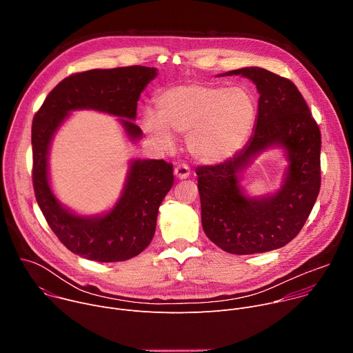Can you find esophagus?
Returning <instances> with one entry per match:
<instances>
[{
    "instance_id": "1",
    "label": "esophagus",
    "mask_w": 353,
    "mask_h": 353,
    "mask_svg": "<svg viewBox=\"0 0 353 353\" xmlns=\"http://www.w3.org/2000/svg\"><path fill=\"white\" fill-rule=\"evenodd\" d=\"M174 176L179 179V180H184L190 176V169L187 165H177L174 168Z\"/></svg>"
}]
</instances>
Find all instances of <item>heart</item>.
I'll use <instances>...</instances> for the list:
<instances>
[{
    "instance_id": "b5f03b06",
    "label": "heart",
    "mask_w": 353,
    "mask_h": 353,
    "mask_svg": "<svg viewBox=\"0 0 353 353\" xmlns=\"http://www.w3.org/2000/svg\"><path fill=\"white\" fill-rule=\"evenodd\" d=\"M158 114L145 112L143 128L162 149L173 134L187 135L188 152L205 165L234 157L253 131L256 100L247 89L191 82L165 89L157 97Z\"/></svg>"
}]
</instances>
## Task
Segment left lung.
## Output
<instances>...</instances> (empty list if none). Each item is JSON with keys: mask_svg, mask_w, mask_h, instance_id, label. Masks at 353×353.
Listing matches in <instances>:
<instances>
[{"mask_svg": "<svg viewBox=\"0 0 353 353\" xmlns=\"http://www.w3.org/2000/svg\"><path fill=\"white\" fill-rule=\"evenodd\" d=\"M240 75L260 94L253 134L223 163L199 166L201 222L208 239L230 254L265 253L286 245L307 221L317 199L321 134L299 89L260 67L216 77ZM270 148H281L288 162L278 190L250 194L239 181L244 168Z\"/></svg>", "mask_w": 353, "mask_h": 353, "instance_id": "left-lung-1", "label": "left lung"}]
</instances>
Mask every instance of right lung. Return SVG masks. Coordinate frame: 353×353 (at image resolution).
<instances>
[{
	"mask_svg": "<svg viewBox=\"0 0 353 353\" xmlns=\"http://www.w3.org/2000/svg\"><path fill=\"white\" fill-rule=\"evenodd\" d=\"M158 77L150 67L90 70L61 81L46 97L32 125L33 187L37 204L52 230L74 254L97 261H125L154 239L158 211L173 187V166L162 159H130L116 204L96 215H82L60 203L50 181L52 142L77 110H94L117 117L125 138L137 142V102L146 85Z\"/></svg>",
	"mask_w": 353,
	"mask_h": 353,
	"instance_id": "1",
	"label": "right lung"
}]
</instances>
